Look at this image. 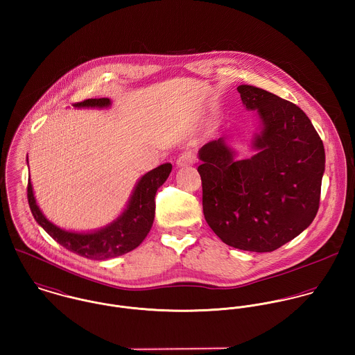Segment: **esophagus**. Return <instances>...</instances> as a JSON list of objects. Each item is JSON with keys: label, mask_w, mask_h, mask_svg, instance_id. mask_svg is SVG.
I'll use <instances>...</instances> for the list:
<instances>
[{"label": "esophagus", "mask_w": 355, "mask_h": 355, "mask_svg": "<svg viewBox=\"0 0 355 355\" xmlns=\"http://www.w3.org/2000/svg\"><path fill=\"white\" fill-rule=\"evenodd\" d=\"M196 159H197V157L194 153L184 152L178 157L176 164H178V166H189V165L196 164Z\"/></svg>", "instance_id": "esophagus-1"}]
</instances>
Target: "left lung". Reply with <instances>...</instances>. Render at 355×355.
Segmentation results:
<instances>
[{"instance_id":"obj_1","label":"left lung","mask_w":355,"mask_h":355,"mask_svg":"<svg viewBox=\"0 0 355 355\" xmlns=\"http://www.w3.org/2000/svg\"><path fill=\"white\" fill-rule=\"evenodd\" d=\"M238 93L257 110L255 154L236 159L218 138L200 150L205 220L228 246L268 253L298 236L314 220L325 169L321 138L304 110L266 90Z\"/></svg>"}]
</instances>
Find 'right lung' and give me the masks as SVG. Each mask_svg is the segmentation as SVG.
Here are the masks:
<instances>
[{
  "label": "right lung",
  "mask_w": 355,
  "mask_h": 355,
  "mask_svg": "<svg viewBox=\"0 0 355 355\" xmlns=\"http://www.w3.org/2000/svg\"><path fill=\"white\" fill-rule=\"evenodd\" d=\"M109 105V98H90L73 103L75 107H107ZM171 171L172 165L166 162L145 173L138 180L123 213L110 224L93 232L65 231L51 223L37 205L31 180L27 186V198L37 223L62 248L89 259H107L137 249L148 236L155 213V193L165 183Z\"/></svg>",
  "instance_id": "1"
}]
</instances>
